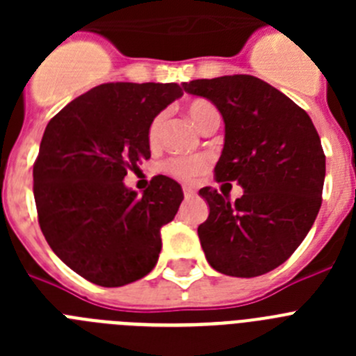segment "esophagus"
<instances>
[{
    "label": "esophagus",
    "instance_id": "34e87169",
    "mask_svg": "<svg viewBox=\"0 0 356 356\" xmlns=\"http://www.w3.org/2000/svg\"><path fill=\"white\" fill-rule=\"evenodd\" d=\"M184 196L185 200H193V197H196V191L193 187H184Z\"/></svg>",
    "mask_w": 356,
    "mask_h": 356
}]
</instances>
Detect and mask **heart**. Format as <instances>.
Listing matches in <instances>:
<instances>
[{
	"mask_svg": "<svg viewBox=\"0 0 356 356\" xmlns=\"http://www.w3.org/2000/svg\"><path fill=\"white\" fill-rule=\"evenodd\" d=\"M187 114L191 118V121L196 124L197 128H203L207 122L212 118H216L217 108L207 99H194V102L188 103ZM163 122H165V114L160 112L155 118L151 119L149 128H147V143L151 146H155L160 139V134H162ZM209 168V160L205 156H191V159H172L165 163V171L171 172L172 176L180 178V180H194L196 176H200L201 172Z\"/></svg>",
	"mask_w": 356,
	"mask_h": 356,
	"instance_id": "heart-1",
	"label": "heart"
}]
</instances>
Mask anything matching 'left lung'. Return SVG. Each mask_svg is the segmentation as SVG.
Segmentation results:
<instances>
[{"label": "left lung", "mask_w": 356, "mask_h": 356, "mask_svg": "<svg viewBox=\"0 0 356 356\" xmlns=\"http://www.w3.org/2000/svg\"><path fill=\"white\" fill-rule=\"evenodd\" d=\"M184 89L221 112L225 147L216 180L244 188L234 203L201 188L210 209L197 226L201 248L222 275H266L294 253L321 209L326 156L316 127L291 97L250 74L193 80Z\"/></svg>", "instance_id": "8db88e82"}]
</instances>
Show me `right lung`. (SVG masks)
Wrapping results in <instances>:
<instances>
[{
    "mask_svg": "<svg viewBox=\"0 0 356 356\" xmlns=\"http://www.w3.org/2000/svg\"><path fill=\"white\" fill-rule=\"evenodd\" d=\"M184 94L178 83L97 85L48 122L33 163L39 225L55 254L102 287H121L155 267L160 228L184 193L159 175L137 196L127 172L151 156V119Z\"/></svg>",
    "mask_w": 356,
    "mask_h": 356,
    "instance_id": "1",
    "label": "right lung"
}]
</instances>
